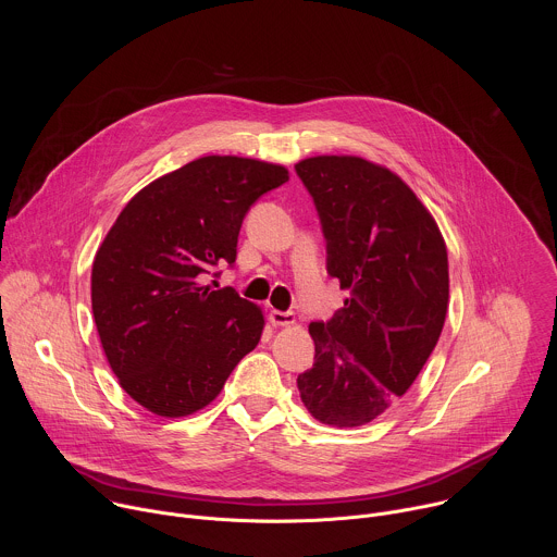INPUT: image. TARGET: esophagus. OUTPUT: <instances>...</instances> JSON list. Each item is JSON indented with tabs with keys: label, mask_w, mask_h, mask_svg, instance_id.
<instances>
[{
	"label": "esophagus",
	"mask_w": 557,
	"mask_h": 557,
	"mask_svg": "<svg viewBox=\"0 0 557 557\" xmlns=\"http://www.w3.org/2000/svg\"><path fill=\"white\" fill-rule=\"evenodd\" d=\"M269 320L273 326H293L295 324V312H284V310H271Z\"/></svg>",
	"instance_id": "34e87169"
}]
</instances>
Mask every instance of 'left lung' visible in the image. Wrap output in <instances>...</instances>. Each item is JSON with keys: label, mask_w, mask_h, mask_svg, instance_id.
<instances>
[{"label": "left lung", "mask_w": 557, "mask_h": 557, "mask_svg": "<svg viewBox=\"0 0 557 557\" xmlns=\"http://www.w3.org/2000/svg\"><path fill=\"white\" fill-rule=\"evenodd\" d=\"M320 211L329 273L350 293L329 324L312 322L314 363L301 404L331 428H359L404 396L432 355L449 304L443 233L408 183L361 156L295 165Z\"/></svg>", "instance_id": "left-lung-1"}]
</instances>
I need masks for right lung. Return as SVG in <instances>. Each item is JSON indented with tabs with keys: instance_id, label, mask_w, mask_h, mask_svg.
Returning a JSON list of instances; mask_svg holds the SVG:
<instances>
[{
	"instance_id": "right-lung-1",
	"label": "right lung",
	"mask_w": 557,
	"mask_h": 557,
	"mask_svg": "<svg viewBox=\"0 0 557 557\" xmlns=\"http://www.w3.org/2000/svg\"><path fill=\"white\" fill-rule=\"evenodd\" d=\"M288 170L202 156L143 187L92 262V312L119 385L163 419L207 408L264 331V312L202 275L235 262L249 207Z\"/></svg>"
}]
</instances>
